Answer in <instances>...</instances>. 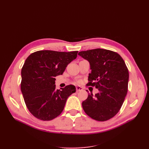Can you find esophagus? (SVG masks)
Masks as SVG:
<instances>
[{"mask_svg":"<svg viewBox=\"0 0 149 149\" xmlns=\"http://www.w3.org/2000/svg\"><path fill=\"white\" fill-rule=\"evenodd\" d=\"M81 90H83V88L79 86H76V91L77 92H79L80 91H81Z\"/></svg>","mask_w":149,"mask_h":149,"instance_id":"esophagus-1","label":"esophagus"}]
</instances>
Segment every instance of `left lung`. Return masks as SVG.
I'll return each mask as SVG.
<instances>
[{"instance_id":"8db88e82","label":"left lung","mask_w":149,"mask_h":149,"mask_svg":"<svg viewBox=\"0 0 149 149\" xmlns=\"http://www.w3.org/2000/svg\"><path fill=\"white\" fill-rule=\"evenodd\" d=\"M89 61L91 73L87 85L99 92L89 94L82 102L84 112L92 119L105 121L118 113L127 93L129 71L124 60L114 52L96 48L78 53Z\"/></svg>"}]
</instances>
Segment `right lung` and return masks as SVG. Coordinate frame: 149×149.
<instances>
[{"label":"right lung","instance_id":"obj_1","mask_svg":"<svg viewBox=\"0 0 149 149\" xmlns=\"http://www.w3.org/2000/svg\"><path fill=\"white\" fill-rule=\"evenodd\" d=\"M78 52L41 50L26 59L21 71V91L26 107L35 118L55 119L63 110L68 97L76 92L72 84L56 89L55 77L63 73Z\"/></svg>","mask_w":149,"mask_h":149}]
</instances>
